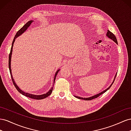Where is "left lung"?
<instances>
[{
  "mask_svg": "<svg viewBox=\"0 0 131 131\" xmlns=\"http://www.w3.org/2000/svg\"><path fill=\"white\" fill-rule=\"evenodd\" d=\"M106 36H107L109 38H110V39L113 40V41H114V42H115L117 44H118V43H117V39H116V38L115 36L113 34V33L111 32L110 31L107 30V33H106ZM116 74H116V75H115V76L114 80V81H113V83H112L111 84V85H110V86H109V87H108L107 89H106L105 90L103 91V92H102L101 93H99V94H96V95H93V96H92L89 97V98H82V97H80V96H75L76 98H78V99H83V100H92V99H95V98H98V97L99 96H100V95H102V94H103V93H104L105 92H106V91L108 90V89H109L111 87V85H113V83L114 82V81H115V80L116 76Z\"/></svg>",
  "mask_w": 131,
  "mask_h": 131,
  "instance_id": "left-lung-1",
  "label": "left lung"
}]
</instances>
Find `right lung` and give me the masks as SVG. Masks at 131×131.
Here are the masks:
<instances>
[{
	"label": "right lung",
	"instance_id": "1",
	"mask_svg": "<svg viewBox=\"0 0 131 131\" xmlns=\"http://www.w3.org/2000/svg\"><path fill=\"white\" fill-rule=\"evenodd\" d=\"M32 22H33V20H30V21H29L28 22H27V23H26L23 26V27H22L20 29H19V30L17 31V32L16 33L15 36L14 38V40L13 41L12 48H11V50H10V53L9 56V68L10 75H11V77H12V81H13V84L14 85V86L15 87V88H16V89L18 91V92H20L21 94H22V95H25L26 96H27V97H28V98H30L31 99H36V100H40V99H44V98H47V97H48V96L50 95L51 94V93H52V91H53L54 85H53V87H51L50 88V89L49 91H48L47 93H46V94H42V95H34V94H30V93H26V92H24L23 91H22L21 89L17 86L15 82V81L14 80V78L13 77V75H12V70H11V59H12V51H13V46H14V43L15 40V39L17 38V37L20 36L21 35H22V33H23L24 32H25L26 31V29H27L28 27H29V26L31 25V24H32ZM59 71H60V70H58L56 72V73H55L54 78V82H55L56 77H57V74H58V72Z\"/></svg>",
	"mask_w": 131,
	"mask_h": 131
}]
</instances>
